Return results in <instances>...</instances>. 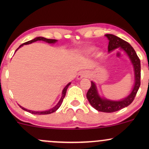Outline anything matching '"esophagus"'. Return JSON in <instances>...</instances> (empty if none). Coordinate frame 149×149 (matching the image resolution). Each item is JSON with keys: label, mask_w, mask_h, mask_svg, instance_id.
<instances>
[{"label": "esophagus", "mask_w": 149, "mask_h": 149, "mask_svg": "<svg viewBox=\"0 0 149 149\" xmlns=\"http://www.w3.org/2000/svg\"><path fill=\"white\" fill-rule=\"evenodd\" d=\"M88 77V73L85 71H82L78 75V79H81L83 78H87Z\"/></svg>", "instance_id": "esophagus-1"}]
</instances>
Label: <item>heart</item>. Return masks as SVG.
I'll use <instances>...</instances> for the list:
<instances>
[{"mask_svg":"<svg viewBox=\"0 0 149 149\" xmlns=\"http://www.w3.org/2000/svg\"><path fill=\"white\" fill-rule=\"evenodd\" d=\"M89 52H91V51H92V49H89Z\"/></svg>","mask_w":149,"mask_h":149,"instance_id":"heart-1","label":"heart"}]
</instances>
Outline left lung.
Returning a JSON list of instances; mask_svg holds the SVG:
<instances>
[{
  "label": "left lung",
  "mask_w": 149,
  "mask_h": 149,
  "mask_svg": "<svg viewBox=\"0 0 149 149\" xmlns=\"http://www.w3.org/2000/svg\"><path fill=\"white\" fill-rule=\"evenodd\" d=\"M106 36L109 40V46H108V50L109 52L113 50L118 47L123 49L128 54L129 57L130 58L132 63L134 66V74H135V84L131 94L127 97L125 98L124 100L115 102V101H111L102 99L99 96L97 93V90L95 86V84L93 82H91V86L87 92V98L90 102V104L92 106V107L99 111L105 112V113H112L118 111L123 108L127 107L130 104L134 97L137 93L139 90L141 81V64H140V59L136 54V52L132 47L130 43L126 42L125 40L120 38L113 35V34H107Z\"/></svg>",
  "instance_id": "left-lung-1"
}]
</instances>
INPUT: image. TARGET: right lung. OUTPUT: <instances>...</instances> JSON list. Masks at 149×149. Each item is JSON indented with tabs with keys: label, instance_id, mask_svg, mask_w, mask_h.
<instances>
[{
	"label": "right lung",
	"instance_id": "1",
	"mask_svg": "<svg viewBox=\"0 0 149 149\" xmlns=\"http://www.w3.org/2000/svg\"><path fill=\"white\" fill-rule=\"evenodd\" d=\"M38 40H42V41H45V42H48V43H54V42H55L56 41H57V40H55V39H48V38H43V37H38V38H36L33 39V40H29V41H27V42H24V43L22 44V45H19V47L18 48L16 49V51L17 50V49H18L19 48V47H21V46H22L23 45H27V44L32 43V42H36V41H38ZM70 84H71V83H69V84H68L67 85H66V86L65 87V88H64V90H63V91H62V96H61V100H59V103H58V104H57V105H56L55 107H54V108H52V109H49V110H48V111H42V112L33 111L27 110V109H24V108H23V107H20V106H19V107H21L22 109H23V110L29 112V113H32V114H36V115H45V114H49V113H52L54 112V111H57V109H59V107H60L61 104V103H62L63 100H64V98L65 97V95H66V90H67L68 87L69 86Z\"/></svg>",
	"mask_w": 149,
	"mask_h": 149
}]
</instances>
